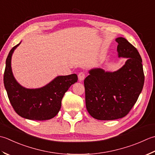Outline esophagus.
I'll list each match as a JSON object with an SVG mask.
<instances>
[{
    "instance_id": "1",
    "label": "esophagus",
    "mask_w": 155,
    "mask_h": 155,
    "mask_svg": "<svg viewBox=\"0 0 155 155\" xmlns=\"http://www.w3.org/2000/svg\"><path fill=\"white\" fill-rule=\"evenodd\" d=\"M85 76H86V75H85V74L83 73V72H81V73H80V74H78L79 80H80V81H83L84 79H85Z\"/></svg>"
}]
</instances>
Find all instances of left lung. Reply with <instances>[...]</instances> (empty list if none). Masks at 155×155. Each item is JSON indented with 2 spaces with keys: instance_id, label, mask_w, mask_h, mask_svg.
<instances>
[{
  "instance_id": "obj_1",
  "label": "left lung",
  "mask_w": 155,
  "mask_h": 155,
  "mask_svg": "<svg viewBox=\"0 0 155 155\" xmlns=\"http://www.w3.org/2000/svg\"><path fill=\"white\" fill-rule=\"evenodd\" d=\"M118 58H126L115 71L94 68L84 80L86 106L88 113L100 120L124 117L143 90L144 75L142 59L135 47L125 38L118 37Z\"/></svg>"
}]
</instances>
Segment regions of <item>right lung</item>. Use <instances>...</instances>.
I'll return each mask as SVG.
<instances>
[{
  "label": "right lung",
  "instance_id": "right-lung-1",
  "mask_svg": "<svg viewBox=\"0 0 155 155\" xmlns=\"http://www.w3.org/2000/svg\"><path fill=\"white\" fill-rule=\"evenodd\" d=\"M18 45L12 47L6 60L4 84L9 101L18 115L33 120L51 119L58 114L61 100L72 84L78 81V75H59L39 88L29 89L18 83L12 74L11 58Z\"/></svg>",
  "mask_w": 155,
  "mask_h": 155
}]
</instances>
